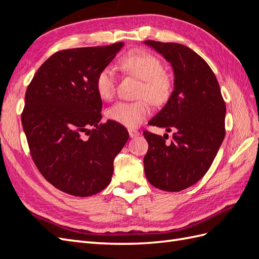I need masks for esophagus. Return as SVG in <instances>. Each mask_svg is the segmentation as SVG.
Wrapping results in <instances>:
<instances>
[{
	"instance_id": "obj_1",
	"label": "esophagus",
	"mask_w": 259,
	"mask_h": 259,
	"mask_svg": "<svg viewBox=\"0 0 259 259\" xmlns=\"http://www.w3.org/2000/svg\"><path fill=\"white\" fill-rule=\"evenodd\" d=\"M128 133H130V137L131 138H134V137H137L139 136V132L135 128H128Z\"/></svg>"
}]
</instances>
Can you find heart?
<instances>
[{
	"instance_id": "1",
	"label": "heart",
	"mask_w": 259,
	"mask_h": 259,
	"mask_svg": "<svg viewBox=\"0 0 259 259\" xmlns=\"http://www.w3.org/2000/svg\"><path fill=\"white\" fill-rule=\"evenodd\" d=\"M123 72L142 80L136 101H119L107 110L109 120L123 126L134 127L142 123L151 112V104L162 105L169 99L173 91V81L164 72L161 59L155 55L143 50L126 53L119 60ZM116 88V76L109 67L101 69L95 80L98 96L104 100L113 98Z\"/></svg>"
}]
</instances>
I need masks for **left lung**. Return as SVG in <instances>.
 Here are the masks:
<instances>
[{
  "mask_svg": "<svg viewBox=\"0 0 259 259\" xmlns=\"http://www.w3.org/2000/svg\"><path fill=\"white\" fill-rule=\"evenodd\" d=\"M145 43L170 62L175 74L167 104L149 121L173 131V139L166 143L168 136L143 132L149 145L145 173L158 189L177 192L198 183L213 163L226 134V104L213 70L200 55L178 43Z\"/></svg>",
  "mask_w": 259,
  "mask_h": 259,
  "instance_id": "obj_1",
  "label": "left lung"
}]
</instances>
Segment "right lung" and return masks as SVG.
Here are the masks:
<instances>
[{"mask_svg": "<svg viewBox=\"0 0 259 259\" xmlns=\"http://www.w3.org/2000/svg\"><path fill=\"white\" fill-rule=\"evenodd\" d=\"M122 46L58 51L28 85L21 123L31 158L62 192L90 197L111 182L113 160L130 135L119 123L100 122L103 103L95 80Z\"/></svg>", "mask_w": 259, "mask_h": 259, "instance_id": "add662e5", "label": "right lung"}]
</instances>
